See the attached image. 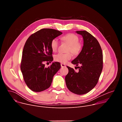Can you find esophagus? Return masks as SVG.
Returning <instances> with one entry per match:
<instances>
[{
	"label": "esophagus",
	"mask_w": 122,
	"mask_h": 122,
	"mask_svg": "<svg viewBox=\"0 0 122 122\" xmlns=\"http://www.w3.org/2000/svg\"><path fill=\"white\" fill-rule=\"evenodd\" d=\"M61 67H65L66 66L65 64L61 63Z\"/></svg>",
	"instance_id": "esophagus-1"
}]
</instances>
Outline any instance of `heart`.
I'll use <instances>...</instances> for the list:
<instances>
[{"mask_svg": "<svg viewBox=\"0 0 122 122\" xmlns=\"http://www.w3.org/2000/svg\"><path fill=\"white\" fill-rule=\"evenodd\" d=\"M61 40L67 43L68 46L67 51H71L75 55H78L81 50L82 45L79 42V39L76 35L70 33L61 37ZM59 45V42L57 39H54L51 42V47L54 52L56 51ZM72 57V54L71 52L66 54L59 53L55 56L56 61L65 64Z\"/></svg>", "mask_w": 122, "mask_h": 122, "instance_id": "heart-1", "label": "heart"}]
</instances>
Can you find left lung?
Returning <instances> with one entry per match:
<instances>
[{
	"mask_svg": "<svg viewBox=\"0 0 122 122\" xmlns=\"http://www.w3.org/2000/svg\"><path fill=\"white\" fill-rule=\"evenodd\" d=\"M82 36L83 47L72 64L79 67V72L67 66L68 73L65 77L68 89L77 95H83L92 90L97 84L103 68V54L97 40L86 31H76Z\"/></svg>",
	"mask_w": 122,
	"mask_h": 122,
	"instance_id": "obj_1",
	"label": "left lung"
}]
</instances>
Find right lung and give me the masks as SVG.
Masks as SVG:
<instances>
[{
  "mask_svg": "<svg viewBox=\"0 0 122 122\" xmlns=\"http://www.w3.org/2000/svg\"><path fill=\"white\" fill-rule=\"evenodd\" d=\"M62 33L53 29H42L27 40L22 54L21 70L24 81L32 91L39 92L51 86L54 76L61 67L60 63L53 62L48 67L44 62L53 61L51 42Z\"/></svg>",
  "mask_w": 122,
  "mask_h": 122,
  "instance_id": "1",
  "label": "right lung"
}]
</instances>
